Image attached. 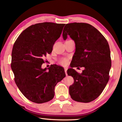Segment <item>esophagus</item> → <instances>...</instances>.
<instances>
[{"label":"esophagus","instance_id":"obj_1","mask_svg":"<svg viewBox=\"0 0 122 122\" xmlns=\"http://www.w3.org/2000/svg\"><path fill=\"white\" fill-rule=\"evenodd\" d=\"M67 70H68L67 68H66V67L64 68V71H65V73H66V76H67Z\"/></svg>","mask_w":122,"mask_h":122}]
</instances>
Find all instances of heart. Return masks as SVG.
Returning a JSON list of instances; mask_svg holds the SVG:
<instances>
[{
	"mask_svg": "<svg viewBox=\"0 0 122 122\" xmlns=\"http://www.w3.org/2000/svg\"><path fill=\"white\" fill-rule=\"evenodd\" d=\"M68 62V59H66V58H63V59H61V64L64 65V66H65V65H66V64H67Z\"/></svg>",
	"mask_w": 122,
	"mask_h": 122,
	"instance_id": "heart-1",
	"label": "heart"
}]
</instances>
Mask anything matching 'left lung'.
Wrapping results in <instances>:
<instances>
[{"mask_svg":"<svg viewBox=\"0 0 122 122\" xmlns=\"http://www.w3.org/2000/svg\"><path fill=\"white\" fill-rule=\"evenodd\" d=\"M69 36L74 41L76 51L73 56L68 76L74 79L70 86L69 94L75 101L89 103L100 96L109 79L111 68V51L104 36L91 24L73 23L66 24L63 39ZM84 67L79 74L72 68Z\"/></svg>","mask_w":122,"mask_h":122,"instance_id":"obj_1","label":"left lung"}]
</instances>
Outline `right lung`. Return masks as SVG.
I'll list each match as a JSON object with an SVG mask.
<instances>
[{"mask_svg":"<svg viewBox=\"0 0 122 122\" xmlns=\"http://www.w3.org/2000/svg\"><path fill=\"white\" fill-rule=\"evenodd\" d=\"M64 25L51 22L32 25L19 35L13 46L11 68L15 82L33 102L43 103L52 99L55 86L66 76L61 66L41 68L43 58L52 51Z\"/></svg>","mask_w":122,"mask_h":122,"instance_id":"right-lung-1","label":"right lung"}]
</instances>
